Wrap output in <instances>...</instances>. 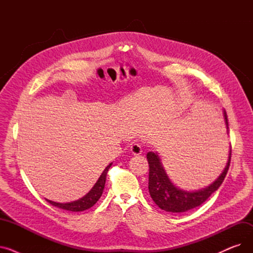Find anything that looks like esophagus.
<instances>
[{"label":"esophagus","instance_id":"esophagus-1","mask_svg":"<svg viewBox=\"0 0 253 253\" xmlns=\"http://www.w3.org/2000/svg\"><path fill=\"white\" fill-rule=\"evenodd\" d=\"M130 151H131V153L133 154V155H140L142 153L141 144H139V143L132 144L131 148H130Z\"/></svg>","mask_w":253,"mask_h":253}]
</instances>
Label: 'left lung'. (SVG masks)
Returning a JSON list of instances; mask_svg holds the SVG:
<instances>
[{"label":"left lung","mask_w":253,"mask_h":253,"mask_svg":"<svg viewBox=\"0 0 253 253\" xmlns=\"http://www.w3.org/2000/svg\"><path fill=\"white\" fill-rule=\"evenodd\" d=\"M224 117L225 121H227V115H225V113ZM231 155L232 150L230 151L229 160L222 173L208 188L198 192H185L177 189L170 181L158 155L153 152H149L147 154V159L150 166L149 192L154 202L162 210L173 212V213L185 212L200 206L220 187V184L228 173L231 163Z\"/></svg>","instance_id":"obj_1"}]
</instances>
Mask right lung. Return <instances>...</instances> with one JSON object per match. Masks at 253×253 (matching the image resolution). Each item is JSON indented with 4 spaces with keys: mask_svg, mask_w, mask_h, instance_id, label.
<instances>
[{
    "mask_svg": "<svg viewBox=\"0 0 253 253\" xmlns=\"http://www.w3.org/2000/svg\"><path fill=\"white\" fill-rule=\"evenodd\" d=\"M112 166V163L106 166L105 169L103 170V172L101 173L100 177L98 178V180L96 181V183L94 184V187L91 189V191L84 196L83 198L80 199V200L74 201L72 203H56L53 202L50 200H47L51 205L64 209V210H69V211H74V212H78V211H84L86 209L91 208L93 205H94L98 200L99 198L102 195L103 189H104V184H105V180H106V174H108V171L110 169V167Z\"/></svg>",
    "mask_w": 253,
    "mask_h": 253,
    "instance_id": "obj_1",
    "label": "right lung"
}]
</instances>
